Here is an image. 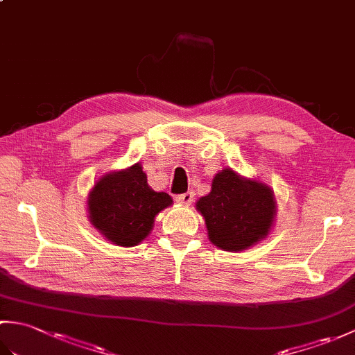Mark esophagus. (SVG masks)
Here are the masks:
<instances>
[{
    "instance_id": "1",
    "label": "esophagus",
    "mask_w": 355,
    "mask_h": 355,
    "mask_svg": "<svg viewBox=\"0 0 355 355\" xmlns=\"http://www.w3.org/2000/svg\"><path fill=\"white\" fill-rule=\"evenodd\" d=\"M177 201L180 202V205H183V206H189V205H192V201H193V193L192 192H186V193L178 195Z\"/></svg>"
}]
</instances>
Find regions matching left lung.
I'll use <instances>...</instances> for the list:
<instances>
[{
  "instance_id": "8db88e82",
  "label": "left lung",
  "mask_w": 355,
  "mask_h": 355,
  "mask_svg": "<svg viewBox=\"0 0 355 355\" xmlns=\"http://www.w3.org/2000/svg\"><path fill=\"white\" fill-rule=\"evenodd\" d=\"M206 223L209 241L225 252H244L266 239L273 229L277 202L261 180L224 168L212 180V189L195 202Z\"/></svg>"
}]
</instances>
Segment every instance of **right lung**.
<instances>
[{"mask_svg":"<svg viewBox=\"0 0 355 355\" xmlns=\"http://www.w3.org/2000/svg\"><path fill=\"white\" fill-rule=\"evenodd\" d=\"M171 195L155 192L140 163L103 173L87 197L88 220L111 244L139 245L149 236L155 216L172 206Z\"/></svg>","mask_w":355,"mask_h":355,"instance_id":"add662e5","label":"right lung"}]
</instances>
